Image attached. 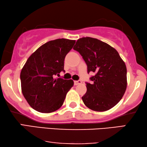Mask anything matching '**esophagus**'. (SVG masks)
I'll use <instances>...</instances> for the list:
<instances>
[{"instance_id":"obj_1","label":"esophagus","mask_w":147,"mask_h":147,"mask_svg":"<svg viewBox=\"0 0 147 147\" xmlns=\"http://www.w3.org/2000/svg\"><path fill=\"white\" fill-rule=\"evenodd\" d=\"M82 84V81H80V80H78V81H74V85L75 86H77L78 84Z\"/></svg>"}]
</instances>
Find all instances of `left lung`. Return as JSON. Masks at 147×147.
I'll return each instance as SVG.
<instances>
[{
  "label": "left lung",
  "instance_id": "8db88e82",
  "mask_svg": "<svg viewBox=\"0 0 147 147\" xmlns=\"http://www.w3.org/2000/svg\"><path fill=\"white\" fill-rule=\"evenodd\" d=\"M74 49L87 64L88 72L95 75L86 83L82 97L88 108L96 112L111 109L123 97L127 86L126 67L118 51L106 43L92 37L80 38Z\"/></svg>",
  "mask_w": 147,
  "mask_h": 147
}]
</instances>
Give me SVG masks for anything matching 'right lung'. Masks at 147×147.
Here are the masks:
<instances>
[{
	"mask_svg": "<svg viewBox=\"0 0 147 147\" xmlns=\"http://www.w3.org/2000/svg\"><path fill=\"white\" fill-rule=\"evenodd\" d=\"M75 40L48 41L30 55L21 71V91L31 108L41 113L55 112L63 105L74 86L72 80L54 78L64 71V59Z\"/></svg>",
	"mask_w": 147,
	"mask_h": 147,
	"instance_id": "1",
	"label": "right lung"
}]
</instances>
